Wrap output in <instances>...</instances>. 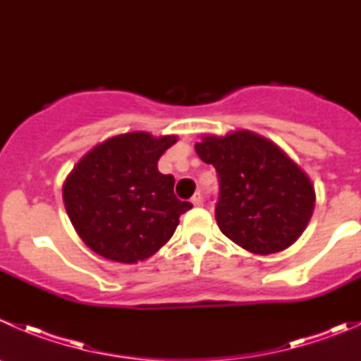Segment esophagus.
I'll return each instance as SVG.
<instances>
[{"instance_id": "esophagus-1", "label": "esophagus", "mask_w": 361, "mask_h": 361, "mask_svg": "<svg viewBox=\"0 0 361 361\" xmlns=\"http://www.w3.org/2000/svg\"><path fill=\"white\" fill-rule=\"evenodd\" d=\"M192 204H194V206H202V195L201 194H199V192H197V194H194V197H192Z\"/></svg>"}]
</instances>
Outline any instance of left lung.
I'll return each mask as SVG.
<instances>
[{
  "label": "left lung",
  "instance_id": "8db88e82",
  "mask_svg": "<svg viewBox=\"0 0 361 361\" xmlns=\"http://www.w3.org/2000/svg\"><path fill=\"white\" fill-rule=\"evenodd\" d=\"M195 152L218 173L214 218L231 241L250 253L271 255L300 238L314 211V187L278 145L239 129L204 134Z\"/></svg>",
  "mask_w": 361,
  "mask_h": 361
}]
</instances>
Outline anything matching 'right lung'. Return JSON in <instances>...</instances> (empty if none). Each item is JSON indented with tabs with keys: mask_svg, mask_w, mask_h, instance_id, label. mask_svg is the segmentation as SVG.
<instances>
[{
	"mask_svg": "<svg viewBox=\"0 0 361 361\" xmlns=\"http://www.w3.org/2000/svg\"><path fill=\"white\" fill-rule=\"evenodd\" d=\"M178 136L145 130L118 134L76 162L63 185V201L76 234L94 253L137 264L171 239L192 207L174 195V178L159 173L160 155Z\"/></svg>",
	"mask_w": 361,
	"mask_h": 361,
	"instance_id": "obj_1",
	"label": "right lung"
}]
</instances>
